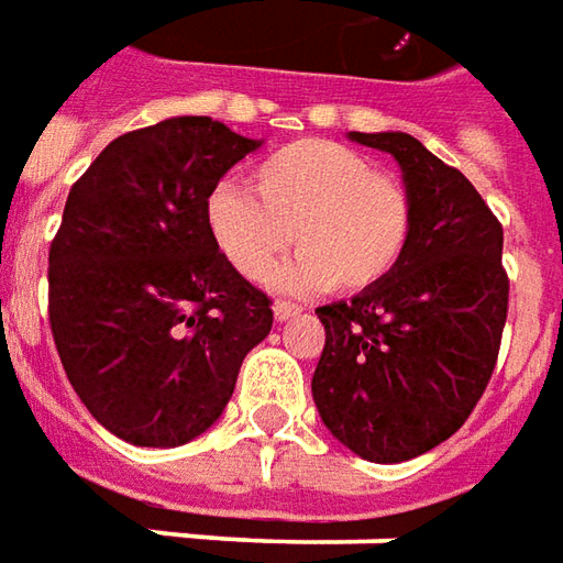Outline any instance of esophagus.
<instances>
[{
  "instance_id": "obj_1",
  "label": "esophagus",
  "mask_w": 563,
  "mask_h": 563,
  "mask_svg": "<svg viewBox=\"0 0 563 563\" xmlns=\"http://www.w3.org/2000/svg\"><path fill=\"white\" fill-rule=\"evenodd\" d=\"M296 313H301V308L298 305H292V301H274V317L277 320H289V317H296Z\"/></svg>"
}]
</instances>
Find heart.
I'll return each mask as SVG.
<instances>
[{"label":"heart","instance_id":"heart-1","mask_svg":"<svg viewBox=\"0 0 563 563\" xmlns=\"http://www.w3.org/2000/svg\"><path fill=\"white\" fill-rule=\"evenodd\" d=\"M255 194L218 185L206 224L221 255L246 280L262 283L296 243L289 289L363 292L400 265L412 233L407 187L335 141H296L252 169Z\"/></svg>","mask_w":563,"mask_h":563}]
</instances>
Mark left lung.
Returning a JSON list of instances; mask_svg holds the SVG:
<instances>
[{
    "instance_id": "left-lung-1",
    "label": "left lung",
    "mask_w": 563,
    "mask_h": 563,
    "mask_svg": "<svg viewBox=\"0 0 563 563\" xmlns=\"http://www.w3.org/2000/svg\"><path fill=\"white\" fill-rule=\"evenodd\" d=\"M347 137L397 159L412 233L378 286L317 308L327 345L313 404L351 453L407 462L456 434L490 382L508 313L503 224L462 172L407 132Z\"/></svg>"
}]
</instances>
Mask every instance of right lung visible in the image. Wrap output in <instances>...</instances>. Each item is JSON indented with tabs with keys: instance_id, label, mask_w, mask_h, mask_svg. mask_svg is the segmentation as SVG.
I'll list each match as a JSON object with an SVG mask.
<instances>
[{
	"instance_id": "right-lung-1",
	"label": "right lung",
	"mask_w": 563,
	"mask_h": 563,
	"mask_svg": "<svg viewBox=\"0 0 563 563\" xmlns=\"http://www.w3.org/2000/svg\"><path fill=\"white\" fill-rule=\"evenodd\" d=\"M262 141L172 117L110 141L70 187L48 250V323L86 410L135 446L218 422L271 298L218 252L206 200Z\"/></svg>"
}]
</instances>
